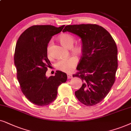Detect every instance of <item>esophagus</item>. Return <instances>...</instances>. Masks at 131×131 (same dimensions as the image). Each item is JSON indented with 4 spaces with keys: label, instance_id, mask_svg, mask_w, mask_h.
Segmentation results:
<instances>
[{
    "label": "esophagus",
    "instance_id": "34e87169",
    "mask_svg": "<svg viewBox=\"0 0 131 131\" xmlns=\"http://www.w3.org/2000/svg\"><path fill=\"white\" fill-rule=\"evenodd\" d=\"M67 76H68V79H71V78H72L73 77L72 75H71V74H68Z\"/></svg>",
    "mask_w": 131,
    "mask_h": 131
}]
</instances>
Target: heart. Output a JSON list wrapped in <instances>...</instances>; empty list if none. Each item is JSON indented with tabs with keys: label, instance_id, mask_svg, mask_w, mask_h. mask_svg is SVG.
<instances>
[{
	"label": "heart",
	"instance_id": "1",
	"mask_svg": "<svg viewBox=\"0 0 131 131\" xmlns=\"http://www.w3.org/2000/svg\"><path fill=\"white\" fill-rule=\"evenodd\" d=\"M59 39L60 43L65 47L70 48L74 44L75 39L71 35L69 34H61L59 36ZM51 42H50L47 48V53L48 57L50 56V51H51ZM71 50L74 54L77 55L81 54L82 53V47L80 45H75L71 48ZM78 63V60L75 57H71L67 59L60 60L56 63V67L57 69L64 72L70 73L74 70V68L76 67Z\"/></svg>",
	"mask_w": 131,
	"mask_h": 131
}]
</instances>
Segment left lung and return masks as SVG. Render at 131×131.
Masks as SVG:
<instances>
[{"label":"left lung","instance_id":"1","mask_svg":"<svg viewBox=\"0 0 131 131\" xmlns=\"http://www.w3.org/2000/svg\"><path fill=\"white\" fill-rule=\"evenodd\" d=\"M63 32L81 38L82 56L73 77L81 78L83 85L75 92L80 102L87 106L99 103L110 91L118 67L117 47L110 33L97 24L68 25Z\"/></svg>","mask_w":131,"mask_h":131}]
</instances>
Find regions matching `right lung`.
<instances>
[{
  "mask_svg": "<svg viewBox=\"0 0 131 131\" xmlns=\"http://www.w3.org/2000/svg\"><path fill=\"white\" fill-rule=\"evenodd\" d=\"M64 25H34L22 33L15 46L14 63L21 90L28 100L39 106L47 105L55 100L57 89L67 80V75L57 71L47 77L51 64L47 53L52 36L60 33Z\"/></svg>",
  "mask_w": 131,
  "mask_h": 131,
  "instance_id": "add662e5",
  "label": "right lung"
}]
</instances>
